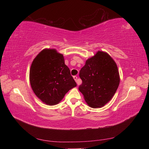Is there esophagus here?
I'll return each instance as SVG.
<instances>
[{"label":"esophagus","mask_w":149,"mask_h":149,"mask_svg":"<svg viewBox=\"0 0 149 149\" xmlns=\"http://www.w3.org/2000/svg\"><path fill=\"white\" fill-rule=\"evenodd\" d=\"M74 79L75 81V82H76L77 84V85H79V84H78V81H77V76H74Z\"/></svg>","instance_id":"esophagus-1"}]
</instances>
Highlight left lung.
Returning a JSON list of instances; mask_svg holds the SVG:
<instances>
[{
  "mask_svg": "<svg viewBox=\"0 0 149 149\" xmlns=\"http://www.w3.org/2000/svg\"><path fill=\"white\" fill-rule=\"evenodd\" d=\"M79 91L90 107L101 108L112 99L120 84L116 63L107 52H97L79 72Z\"/></svg>",
  "mask_w": 149,
  "mask_h": 149,
  "instance_id": "left-lung-1",
  "label": "left lung"
}]
</instances>
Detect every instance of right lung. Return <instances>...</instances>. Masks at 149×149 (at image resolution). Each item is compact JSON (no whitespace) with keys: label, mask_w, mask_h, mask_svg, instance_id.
<instances>
[{"label":"right lung","mask_w":149,"mask_h":149,"mask_svg":"<svg viewBox=\"0 0 149 149\" xmlns=\"http://www.w3.org/2000/svg\"><path fill=\"white\" fill-rule=\"evenodd\" d=\"M29 81L35 95L45 104L56 105L77 86L65 64L63 54L54 49H45L33 60Z\"/></svg>","instance_id":"add662e5"}]
</instances>
